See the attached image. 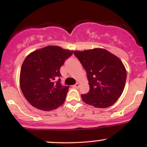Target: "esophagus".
I'll return each mask as SVG.
<instances>
[{"label": "esophagus", "mask_w": 147, "mask_h": 147, "mask_svg": "<svg viewBox=\"0 0 147 147\" xmlns=\"http://www.w3.org/2000/svg\"><path fill=\"white\" fill-rule=\"evenodd\" d=\"M80 83L78 82L76 84H75V85H73V87H74V88H76V89H78V88L80 87Z\"/></svg>", "instance_id": "34e87169"}]
</instances>
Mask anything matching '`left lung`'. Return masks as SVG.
I'll list each match as a JSON object with an SVG mask.
<instances>
[{
  "mask_svg": "<svg viewBox=\"0 0 147 147\" xmlns=\"http://www.w3.org/2000/svg\"><path fill=\"white\" fill-rule=\"evenodd\" d=\"M85 69L90 90L81 94L83 101L95 108L112 106L121 96L125 85L127 72L116 55L100 48L74 51Z\"/></svg>",
  "mask_w": 147,
  "mask_h": 147,
  "instance_id": "8db88e82",
  "label": "left lung"
}]
</instances>
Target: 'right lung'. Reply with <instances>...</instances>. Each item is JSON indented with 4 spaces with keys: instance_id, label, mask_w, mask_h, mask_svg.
Here are the masks:
<instances>
[{
    "instance_id": "add662e5",
    "label": "right lung",
    "mask_w": 147,
    "mask_h": 147,
    "mask_svg": "<svg viewBox=\"0 0 147 147\" xmlns=\"http://www.w3.org/2000/svg\"><path fill=\"white\" fill-rule=\"evenodd\" d=\"M73 51L48 46L29 53L23 62L20 86L27 101L40 110L56 109L65 101L69 86H63L60 68Z\"/></svg>"
}]
</instances>
